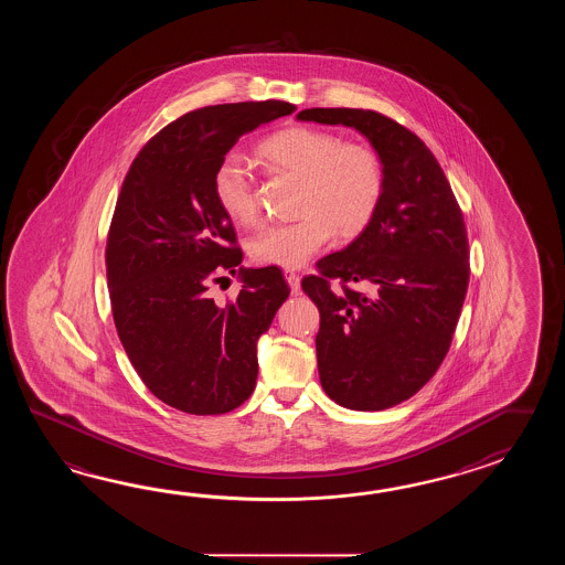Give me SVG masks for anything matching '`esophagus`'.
<instances>
[{"label": "esophagus", "mask_w": 565, "mask_h": 565, "mask_svg": "<svg viewBox=\"0 0 565 565\" xmlns=\"http://www.w3.org/2000/svg\"><path fill=\"white\" fill-rule=\"evenodd\" d=\"M285 278H287L288 287L292 290V295H299L300 292V277L295 273V270H290V268H285Z\"/></svg>", "instance_id": "34e87169"}]
</instances>
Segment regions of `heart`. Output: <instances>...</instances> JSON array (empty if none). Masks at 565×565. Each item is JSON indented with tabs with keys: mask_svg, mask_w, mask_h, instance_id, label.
I'll return each instance as SVG.
<instances>
[{
	"mask_svg": "<svg viewBox=\"0 0 565 565\" xmlns=\"http://www.w3.org/2000/svg\"><path fill=\"white\" fill-rule=\"evenodd\" d=\"M258 157L270 171L297 178L300 188L295 204L299 217L254 234L248 253L256 265H305L335 232L353 238L367 228L382 204L384 166L370 145L297 125L266 137L258 145ZM212 190L220 210L234 224L256 222L253 169L244 157L228 153L217 163Z\"/></svg>",
	"mask_w": 565,
	"mask_h": 565,
	"instance_id": "b5f03b06",
	"label": "heart"
}]
</instances>
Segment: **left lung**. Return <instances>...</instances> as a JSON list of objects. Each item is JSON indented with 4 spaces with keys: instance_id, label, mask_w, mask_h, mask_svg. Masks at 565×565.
Here are the masks:
<instances>
[{
    "instance_id": "8db88e82",
    "label": "left lung",
    "mask_w": 565,
    "mask_h": 565,
    "mask_svg": "<svg viewBox=\"0 0 565 565\" xmlns=\"http://www.w3.org/2000/svg\"><path fill=\"white\" fill-rule=\"evenodd\" d=\"M297 119L358 129L384 166L370 226L300 287L321 315L324 394L343 408H392L433 380L452 343L470 278L462 210L433 151L397 120L370 108H305Z\"/></svg>"
}]
</instances>
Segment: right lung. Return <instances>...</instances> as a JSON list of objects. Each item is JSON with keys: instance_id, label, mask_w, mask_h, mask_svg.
Here are the masks:
<instances>
[{"instance_id": "1", "label": "right lung", "mask_w": 565, "mask_h": 565, "mask_svg": "<svg viewBox=\"0 0 565 565\" xmlns=\"http://www.w3.org/2000/svg\"><path fill=\"white\" fill-rule=\"evenodd\" d=\"M285 100L195 108L132 159L108 228V297L120 343L153 396L195 416L242 406L256 385V339L287 300L278 266L241 268L212 178L244 132L295 113ZM242 273L226 303L209 287Z\"/></svg>"}]
</instances>
